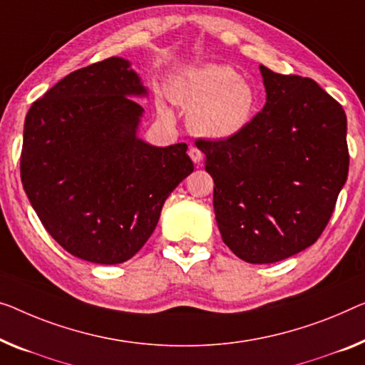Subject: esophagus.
<instances>
[{
  "label": "esophagus",
  "instance_id": "34e87169",
  "mask_svg": "<svg viewBox=\"0 0 365 365\" xmlns=\"http://www.w3.org/2000/svg\"><path fill=\"white\" fill-rule=\"evenodd\" d=\"M188 155H190V159H192L195 164H200L201 162V159H203V154H201V150L200 149H197V148H192L188 150Z\"/></svg>",
  "mask_w": 365,
  "mask_h": 365
}]
</instances>
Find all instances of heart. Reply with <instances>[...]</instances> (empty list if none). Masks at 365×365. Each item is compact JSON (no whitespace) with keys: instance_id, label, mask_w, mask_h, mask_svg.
Wrapping results in <instances>:
<instances>
[{"instance_id":"1","label":"heart","mask_w":365,"mask_h":365,"mask_svg":"<svg viewBox=\"0 0 365 365\" xmlns=\"http://www.w3.org/2000/svg\"><path fill=\"white\" fill-rule=\"evenodd\" d=\"M168 96L188 113V126L200 138L225 140L249 126L257 106L251 83L230 65L208 63L187 68L168 81ZM160 116L172 118L164 101H157Z\"/></svg>"}]
</instances>
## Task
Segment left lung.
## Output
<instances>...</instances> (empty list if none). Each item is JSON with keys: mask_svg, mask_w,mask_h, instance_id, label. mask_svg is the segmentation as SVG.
<instances>
[{"mask_svg": "<svg viewBox=\"0 0 365 365\" xmlns=\"http://www.w3.org/2000/svg\"><path fill=\"white\" fill-rule=\"evenodd\" d=\"M265 105L225 140L198 139L213 177L221 237L249 264H274L314 244L347 180V119L312 78L260 65Z\"/></svg>", "mask_w": 365, "mask_h": 365, "instance_id": "left-lung-1", "label": "left lung"}]
</instances>
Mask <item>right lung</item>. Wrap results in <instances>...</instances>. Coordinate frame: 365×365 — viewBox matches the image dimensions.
<instances>
[{
    "instance_id": "right-lung-1",
    "label": "right lung",
    "mask_w": 365,
    "mask_h": 365,
    "mask_svg": "<svg viewBox=\"0 0 365 365\" xmlns=\"http://www.w3.org/2000/svg\"><path fill=\"white\" fill-rule=\"evenodd\" d=\"M148 96L123 57L75 70L32 103L21 180L48 235L75 257L121 264L148 242L162 206L193 172L187 144L139 138Z\"/></svg>"
}]
</instances>
